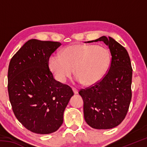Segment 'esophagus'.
<instances>
[{
	"label": "esophagus",
	"instance_id": "esophagus-1",
	"mask_svg": "<svg viewBox=\"0 0 147 147\" xmlns=\"http://www.w3.org/2000/svg\"><path fill=\"white\" fill-rule=\"evenodd\" d=\"M73 91L74 94H78V91L75 88H73Z\"/></svg>",
	"mask_w": 147,
	"mask_h": 147
}]
</instances>
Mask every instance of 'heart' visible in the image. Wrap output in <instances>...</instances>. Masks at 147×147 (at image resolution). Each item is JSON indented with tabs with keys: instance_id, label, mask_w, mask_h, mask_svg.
<instances>
[{
	"instance_id": "obj_1",
	"label": "heart",
	"mask_w": 147,
	"mask_h": 147,
	"mask_svg": "<svg viewBox=\"0 0 147 147\" xmlns=\"http://www.w3.org/2000/svg\"><path fill=\"white\" fill-rule=\"evenodd\" d=\"M110 62V53L106 47L77 44L65 48L60 56H51L49 65L60 82H65L71 77L74 69L78 82L92 86L104 78Z\"/></svg>"
}]
</instances>
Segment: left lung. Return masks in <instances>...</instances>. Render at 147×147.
<instances>
[{
  "label": "left lung",
  "mask_w": 147,
  "mask_h": 147,
  "mask_svg": "<svg viewBox=\"0 0 147 147\" xmlns=\"http://www.w3.org/2000/svg\"><path fill=\"white\" fill-rule=\"evenodd\" d=\"M103 41L111 55L110 67L104 78L79 91L84 100V119L95 129H110L122 123L131 98L132 68L126 49L111 37L102 36L88 43Z\"/></svg>",
  "instance_id": "left-lung-1"
}]
</instances>
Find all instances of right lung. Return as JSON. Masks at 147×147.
Here are the masks:
<instances>
[{
    "mask_svg": "<svg viewBox=\"0 0 147 147\" xmlns=\"http://www.w3.org/2000/svg\"><path fill=\"white\" fill-rule=\"evenodd\" d=\"M61 45L30 39L9 62L8 90L12 109L20 123L34 133L58 130L74 94L71 87L56 81L49 69L50 56Z\"/></svg>",
    "mask_w": 147,
    "mask_h": 147,
    "instance_id": "add662e5",
    "label": "right lung"
}]
</instances>
